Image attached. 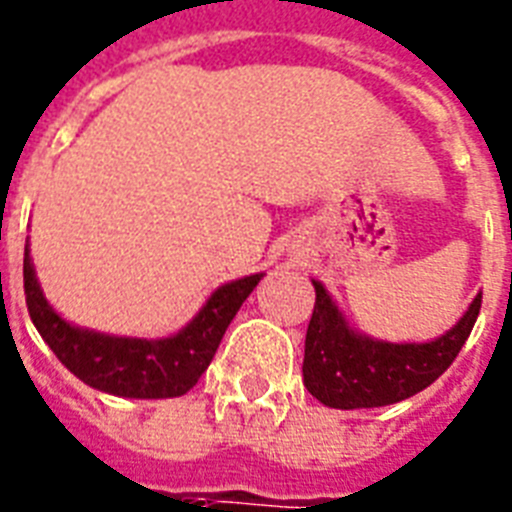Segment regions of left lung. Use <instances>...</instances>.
<instances>
[{
	"label": "left lung",
	"instance_id": "left-lung-1",
	"mask_svg": "<svg viewBox=\"0 0 512 512\" xmlns=\"http://www.w3.org/2000/svg\"><path fill=\"white\" fill-rule=\"evenodd\" d=\"M305 336L302 381L315 400L339 410L381 407L423 392L452 365L479 318L481 294L455 328L429 344L373 342L355 334L318 281Z\"/></svg>",
	"mask_w": 512,
	"mask_h": 512
}]
</instances>
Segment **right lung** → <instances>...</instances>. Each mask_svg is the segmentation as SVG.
I'll return each instance as SVG.
<instances>
[{
    "instance_id": "obj_1",
    "label": "right lung",
    "mask_w": 512,
    "mask_h": 512,
    "mask_svg": "<svg viewBox=\"0 0 512 512\" xmlns=\"http://www.w3.org/2000/svg\"><path fill=\"white\" fill-rule=\"evenodd\" d=\"M260 278L263 273H255L220 286L184 331H178L170 339L147 342V339L94 334L62 321L47 305L36 284L28 244L23 257V292H26L28 315L33 326L39 328L41 339L49 344V350L83 384L134 400H165L189 392L207 371L228 323L234 321V315L239 313V307L252 294Z\"/></svg>"
}]
</instances>
